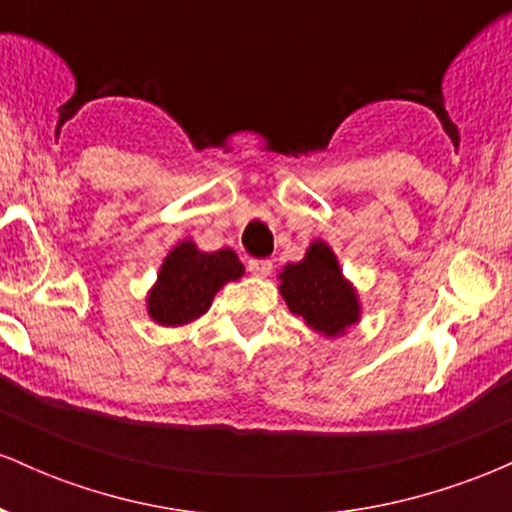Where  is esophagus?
I'll use <instances>...</instances> for the list:
<instances>
[{
    "instance_id": "34e87169",
    "label": "esophagus",
    "mask_w": 512,
    "mask_h": 512,
    "mask_svg": "<svg viewBox=\"0 0 512 512\" xmlns=\"http://www.w3.org/2000/svg\"><path fill=\"white\" fill-rule=\"evenodd\" d=\"M248 269L255 276H267L269 272H272V260H250Z\"/></svg>"
}]
</instances>
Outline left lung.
Segmentation results:
<instances>
[{
  "mask_svg": "<svg viewBox=\"0 0 512 512\" xmlns=\"http://www.w3.org/2000/svg\"><path fill=\"white\" fill-rule=\"evenodd\" d=\"M281 279V296L293 315H301L315 332L337 337L358 322V298L342 276L337 257L322 240L305 252V260L286 264Z\"/></svg>",
  "mask_w": 512,
  "mask_h": 512,
  "instance_id": "8db88e82",
  "label": "left lung"
}]
</instances>
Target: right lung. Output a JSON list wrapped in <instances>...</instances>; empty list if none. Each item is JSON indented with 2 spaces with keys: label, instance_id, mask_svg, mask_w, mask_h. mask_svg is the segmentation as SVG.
Segmentation results:
<instances>
[{
  "label": "right lung",
  "instance_id": "right-lung-1",
  "mask_svg": "<svg viewBox=\"0 0 512 512\" xmlns=\"http://www.w3.org/2000/svg\"><path fill=\"white\" fill-rule=\"evenodd\" d=\"M240 276L243 264L233 250L202 252L192 240H185L163 260L156 286L149 293V315L158 325H187L207 313L226 281Z\"/></svg>",
  "mask_w": 512,
  "mask_h": 512
}]
</instances>
